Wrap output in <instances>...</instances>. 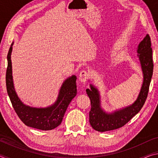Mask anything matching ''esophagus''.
Listing matches in <instances>:
<instances>
[{
    "instance_id": "esophagus-1",
    "label": "esophagus",
    "mask_w": 158,
    "mask_h": 158,
    "mask_svg": "<svg viewBox=\"0 0 158 158\" xmlns=\"http://www.w3.org/2000/svg\"><path fill=\"white\" fill-rule=\"evenodd\" d=\"M89 73L85 70H83L79 74V81L83 83V84H84V83H85V81H87L88 79H89Z\"/></svg>"
}]
</instances>
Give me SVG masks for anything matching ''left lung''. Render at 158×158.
Here are the masks:
<instances>
[{
	"mask_svg": "<svg viewBox=\"0 0 158 158\" xmlns=\"http://www.w3.org/2000/svg\"><path fill=\"white\" fill-rule=\"evenodd\" d=\"M137 53L143 79L137 100L132 105L109 113L102 108L100 94L97 88L90 84V89H86L91 105L89 122L93 129L98 132H106L123 127L139 113L145 103L153 72L151 37L148 34L139 44Z\"/></svg>",
	"mask_w": 158,
	"mask_h": 158,
	"instance_id": "1",
	"label": "left lung"
}]
</instances>
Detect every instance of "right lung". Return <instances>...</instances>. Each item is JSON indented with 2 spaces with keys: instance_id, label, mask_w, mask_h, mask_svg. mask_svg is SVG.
<instances>
[{
  "instance_id": "add662e5",
  "label": "right lung",
  "mask_w": 158,
  "mask_h": 158,
  "mask_svg": "<svg viewBox=\"0 0 158 158\" xmlns=\"http://www.w3.org/2000/svg\"><path fill=\"white\" fill-rule=\"evenodd\" d=\"M13 44L14 42L12 43L7 53L6 71L7 91L13 108L21 121L27 126L42 130L54 129L61 123L69 104L77 95V77L73 75L63 81L57 100L53 105L44 108L26 105L18 97L13 83L11 60Z\"/></svg>"
}]
</instances>
